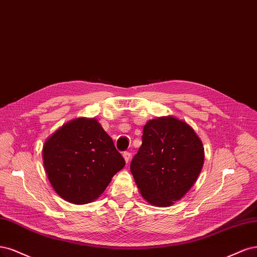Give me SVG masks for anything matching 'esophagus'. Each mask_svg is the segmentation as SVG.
Returning <instances> with one entry per match:
<instances>
[{
	"label": "esophagus",
	"mask_w": 257,
	"mask_h": 257,
	"mask_svg": "<svg viewBox=\"0 0 257 257\" xmlns=\"http://www.w3.org/2000/svg\"><path fill=\"white\" fill-rule=\"evenodd\" d=\"M122 157H123V159H125L126 163H128L130 161V159H131V154L129 152H125V153L122 154Z\"/></svg>",
	"instance_id": "34e87169"
}]
</instances>
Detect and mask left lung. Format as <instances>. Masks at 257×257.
<instances>
[{
    "mask_svg": "<svg viewBox=\"0 0 257 257\" xmlns=\"http://www.w3.org/2000/svg\"><path fill=\"white\" fill-rule=\"evenodd\" d=\"M204 158L203 143L194 130L186 121L162 116L146 122L130 171L148 203L168 207L195 184Z\"/></svg>",
    "mask_w": 257,
    "mask_h": 257,
    "instance_id": "8db88e82",
    "label": "left lung"
}]
</instances>
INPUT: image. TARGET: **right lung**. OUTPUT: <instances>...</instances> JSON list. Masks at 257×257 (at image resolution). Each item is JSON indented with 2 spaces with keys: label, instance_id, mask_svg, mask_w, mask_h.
<instances>
[{
  "label": "right lung",
  "instance_id": "add662e5",
  "mask_svg": "<svg viewBox=\"0 0 257 257\" xmlns=\"http://www.w3.org/2000/svg\"><path fill=\"white\" fill-rule=\"evenodd\" d=\"M43 160L54 191L72 204L94 202L125 167L110 136L95 118L65 123L48 138Z\"/></svg>",
  "mask_w": 257,
  "mask_h": 257
}]
</instances>
